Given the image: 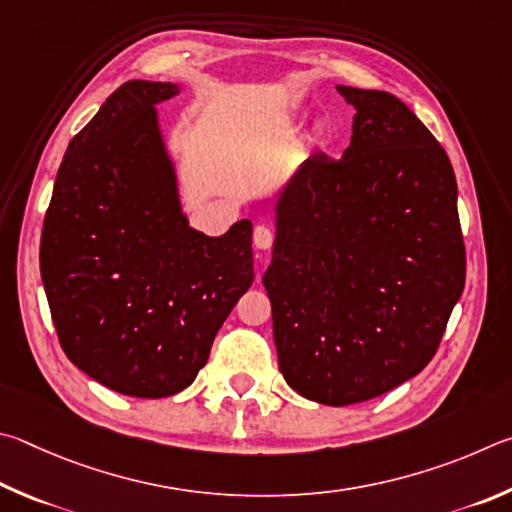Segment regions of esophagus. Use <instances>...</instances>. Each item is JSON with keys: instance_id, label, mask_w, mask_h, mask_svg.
<instances>
[{"instance_id": "34e87169", "label": "esophagus", "mask_w": 512, "mask_h": 512, "mask_svg": "<svg viewBox=\"0 0 512 512\" xmlns=\"http://www.w3.org/2000/svg\"><path fill=\"white\" fill-rule=\"evenodd\" d=\"M274 242V233L270 227H265V224H256L254 227V245L256 249H270Z\"/></svg>"}]
</instances>
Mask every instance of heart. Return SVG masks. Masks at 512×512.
<instances>
[{
	"label": "heart",
	"instance_id": "1",
	"mask_svg": "<svg viewBox=\"0 0 512 512\" xmlns=\"http://www.w3.org/2000/svg\"><path fill=\"white\" fill-rule=\"evenodd\" d=\"M317 141H319V143H326V139H324V137H321V134H319V137H317Z\"/></svg>",
	"mask_w": 512,
	"mask_h": 512
}]
</instances>
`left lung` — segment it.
Returning <instances> with one entry per match:
<instances>
[{
  "instance_id": "left-lung-1",
  "label": "left lung",
  "mask_w": 512,
  "mask_h": 512,
  "mask_svg": "<svg viewBox=\"0 0 512 512\" xmlns=\"http://www.w3.org/2000/svg\"><path fill=\"white\" fill-rule=\"evenodd\" d=\"M337 92L355 107L351 146L312 155L276 195L263 274L285 382L330 407L423 371L465 285L447 152L393 94Z\"/></svg>"
}]
</instances>
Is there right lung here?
<instances>
[{
    "label": "right lung",
    "instance_id": "add662e5",
    "mask_svg": "<svg viewBox=\"0 0 512 512\" xmlns=\"http://www.w3.org/2000/svg\"><path fill=\"white\" fill-rule=\"evenodd\" d=\"M179 85L128 80L69 141L40 274L69 362L134 398L186 389L254 281L251 222L188 224L157 105Z\"/></svg>",
    "mask_w": 512,
    "mask_h": 512
}]
</instances>
